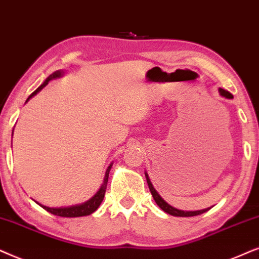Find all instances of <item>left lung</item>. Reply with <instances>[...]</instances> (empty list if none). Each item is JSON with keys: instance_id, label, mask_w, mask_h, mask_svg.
Instances as JSON below:
<instances>
[{"instance_id": "obj_1", "label": "left lung", "mask_w": 259, "mask_h": 259, "mask_svg": "<svg viewBox=\"0 0 259 259\" xmlns=\"http://www.w3.org/2000/svg\"><path fill=\"white\" fill-rule=\"evenodd\" d=\"M220 95L223 96V97L225 98H233L232 95L230 94L229 91H226V90L224 89H220L219 90ZM146 179H147V182H148V186H149V189H150V193L151 195H153V198L155 200V202L158 205V207L161 209H163L165 213H168V214L170 215H175V217H194V215H199V214H202V213L207 212L209 208H205V209H200V211H181V209H178V208H174L173 206H170L169 204H167V202L164 201L163 199L161 198V195L158 194L156 192V189L153 187V185H151L150 182V179L148 177V174L146 173Z\"/></svg>"}]
</instances>
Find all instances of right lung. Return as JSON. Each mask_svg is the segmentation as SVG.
Here are the masks:
<instances>
[{
  "label": "right lung",
  "instance_id": "obj_1",
  "mask_svg": "<svg viewBox=\"0 0 259 259\" xmlns=\"http://www.w3.org/2000/svg\"><path fill=\"white\" fill-rule=\"evenodd\" d=\"M63 75V72L61 71H57L54 72V73H52L50 77H48L46 80L44 81L42 85H40L39 88H37L35 91L33 92L32 95L29 96L28 99H30L33 97V96H35L37 92L41 91L45 86L48 84V81L52 80V79H55V78H59ZM27 99V101H28ZM112 167V163L109 165L108 169L105 171V177H104V181H103V185L102 187L99 188V191L96 193V194L92 196L91 199L89 200V201L84 202V204L81 205H77V206H71V207H60V208H52V207H47V206H44L39 204V202H36L37 205H40L41 207L44 209H46L47 212L52 213V214L54 215H59V217H66V218H75V217H84V215H90L92 214L96 209L99 207V205L102 204L103 199H104V195H105V191H106V185H108V180H109V173H110V169H111Z\"/></svg>",
  "mask_w": 259,
  "mask_h": 259
}]
</instances>
